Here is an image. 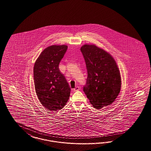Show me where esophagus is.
Segmentation results:
<instances>
[{
  "label": "esophagus",
  "mask_w": 151,
  "mask_h": 151,
  "mask_svg": "<svg viewBox=\"0 0 151 151\" xmlns=\"http://www.w3.org/2000/svg\"><path fill=\"white\" fill-rule=\"evenodd\" d=\"M79 87L78 86H76L74 89H73V90H74V91H78L79 90Z\"/></svg>",
  "instance_id": "obj_1"
}]
</instances>
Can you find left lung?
Returning a JSON list of instances; mask_svg holds the SVG:
<instances>
[{
    "mask_svg": "<svg viewBox=\"0 0 151 151\" xmlns=\"http://www.w3.org/2000/svg\"><path fill=\"white\" fill-rule=\"evenodd\" d=\"M81 51L87 70L83 91L95 108L100 109L111 105L121 87V74L115 60L95 45H84Z\"/></svg>",
    "mask_w": 151,
    "mask_h": 151,
    "instance_id": "1",
    "label": "left lung"
}]
</instances>
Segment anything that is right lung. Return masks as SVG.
Instances as JSON below:
<instances>
[{
    "instance_id": "right-lung-1",
    "label": "right lung",
    "mask_w": 151,
    "mask_h": 151,
    "mask_svg": "<svg viewBox=\"0 0 151 151\" xmlns=\"http://www.w3.org/2000/svg\"><path fill=\"white\" fill-rule=\"evenodd\" d=\"M66 45H52L45 48L34 66L37 95L45 108L51 111L62 109L70 96V87L59 65L67 50Z\"/></svg>"
}]
</instances>
